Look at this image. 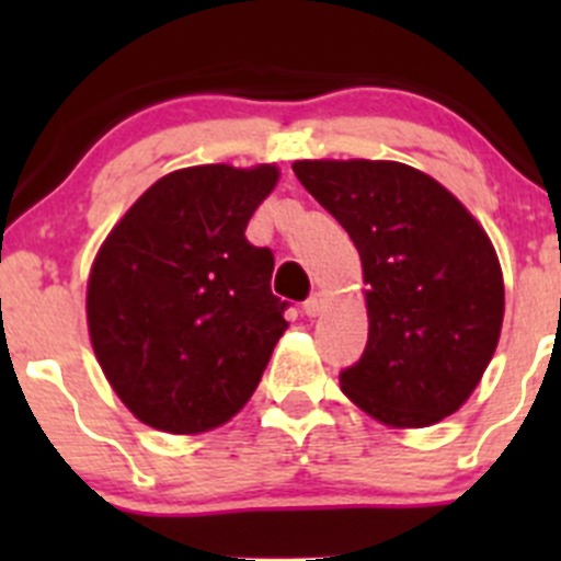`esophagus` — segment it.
Here are the masks:
<instances>
[{
  "mask_svg": "<svg viewBox=\"0 0 561 561\" xmlns=\"http://www.w3.org/2000/svg\"><path fill=\"white\" fill-rule=\"evenodd\" d=\"M325 307H328V301L320 296V293H314L309 301H304V312H307V317H320L322 312H325Z\"/></svg>",
  "mask_w": 561,
  "mask_h": 561,
  "instance_id": "esophagus-1",
  "label": "esophagus"
}]
</instances>
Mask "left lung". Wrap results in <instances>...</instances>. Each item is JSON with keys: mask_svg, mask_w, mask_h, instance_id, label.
<instances>
[{"mask_svg": "<svg viewBox=\"0 0 561 561\" xmlns=\"http://www.w3.org/2000/svg\"><path fill=\"white\" fill-rule=\"evenodd\" d=\"M364 265L369 342L339 375L390 428H426L472 396L500 344L505 282L483 225L450 190L390 160H298Z\"/></svg>", "mask_w": 561, "mask_h": 561, "instance_id": "obj_1", "label": "left lung"}]
</instances>
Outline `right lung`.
I'll return each instance as SVG.
<instances>
[{"instance_id":"right-lung-1","label":"right lung","mask_w":561,"mask_h":561,"mask_svg":"<svg viewBox=\"0 0 561 561\" xmlns=\"http://www.w3.org/2000/svg\"><path fill=\"white\" fill-rule=\"evenodd\" d=\"M276 165L181 168L105 236L87 285L98 364L151 428L203 434L239 415L287 331L274 254L244 230Z\"/></svg>"}]
</instances>
